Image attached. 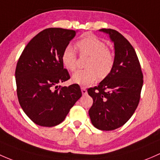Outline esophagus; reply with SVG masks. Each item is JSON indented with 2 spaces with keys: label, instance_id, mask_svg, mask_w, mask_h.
<instances>
[{
  "label": "esophagus",
  "instance_id": "34e87169",
  "mask_svg": "<svg viewBox=\"0 0 160 160\" xmlns=\"http://www.w3.org/2000/svg\"><path fill=\"white\" fill-rule=\"evenodd\" d=\"M81 92H82V93H83V95H87V90H86V88L85 87H81Z\"/></svg>",
  "mask_w": 160,
  "mask_h": 160
}]
</instances>
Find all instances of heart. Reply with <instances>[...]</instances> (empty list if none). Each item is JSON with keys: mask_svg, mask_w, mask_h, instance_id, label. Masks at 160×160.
Returning <instances> with one entry per match:
<instances>
[{"mask_svg": "<svg viewBox=\"0 0 160 160\" xmlns=\"http://www.w3.org/2000/svg\"><path fill=\"white\" fill-rule=\"evenodd\" d=\"M76 47L80 56H87L89 58L86 63L87 69L77 70L72 76L73 83L88 86L94 83L97 77L103 80L110 74L115 64V57L102 40L93 35H87L79 40ZM61 60L67 70L74 71L77 69V55L72 47L65 48Z\"/></svg>", "mask_w": 160, "mask_h": 160, "instance_id": "heart-1", "label": "heart"}]
</instances>
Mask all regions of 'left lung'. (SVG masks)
Segmentation results:
<instances>
[{
  "instance_id": "1",
  "label": "left lung",
  "mask_w": 160,
  "mask_h": 160,
  "mask_svg": "<svg viewBox=\"0 0 160 160\" xmlns=\"http://www.w3.org/2000/svg\"><path fill=\"white\" fill-rule=\"evenodd\" d=\"M109 33L115 48L112 72L97 87L87 90L93 102L89 110L92 124L101 130H113L128 121L139 104L143 75L135 50L118 31L100 30Z\"/></svg>"
}]
</instances>
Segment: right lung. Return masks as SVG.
I'll list each match as a JSON object with an SVG mask.
<instances>
[{
  "label": "right lung",
  "mask_w": 160,
  "mask_h": 160,
  "mask_svg": "<svg viewBox=\"0 0 160 160\" xmlns=\"http://www.w3.org/2000/svg\"><path fill=\"white\" fill-rule=\"evenodd\" d=\"M75 35L73 30H43L25 47L17 63L15 78L20 105L41 127H54L63 122L82 96L77 83L58 86L70 78L61 57Z\"/></svg>",
  "instance_id": "obj_1"
}]
</instances>
